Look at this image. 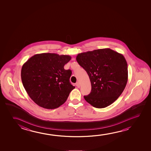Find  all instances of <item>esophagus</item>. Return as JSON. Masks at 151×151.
I'll return each instance as SVG.
<instances>
[{
	"label": "esophagus",
	"mask_w": 151,
	"mask_h": 151,
	"mask_svg": "<svg viewBox=\"0 0 151 151\" xmlns=\"http://www.w3.org/2000/svg\"><path fill=\"white\" fill-rule=\"evenodd\" d=\"M76 86L77 87H80V84H79V82H77L76 83Z\"/></svg>",
	"instance_id": "obj_1"
}]
</instances>
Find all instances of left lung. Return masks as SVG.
I'll return each instance as SVG.
<instances>
[{
    "label": "left lung",
    "instance_id": "left-lung-1",
    "mask_svg": "<svg viewBox=\"0 0 151 151\" xmlns=\"http://www.w3.org/2000/svg\"><path fill=\"white\" fill-rule=\"evenodd\" d=\"M77 62L89 76L91 92L84 99L93 106L105 108L121 95L128 80L127 64L123 55L110 48L77 55Z\"/></svg>",
    "mask_w": 151,
    "mask_h": 151
}]
</instances>
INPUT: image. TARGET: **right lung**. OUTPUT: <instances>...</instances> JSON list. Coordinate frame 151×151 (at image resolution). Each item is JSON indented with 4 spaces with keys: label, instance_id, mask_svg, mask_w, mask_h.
Instances as JSON below:
<instances>
[{
    "label": "right lung",
    "instance_id": "obj_1",
    "mask_svg": "<svg viewBox=\"0 0 151 151\" xmlns=\"http://www.w3.org/2000/svg\"><path fill=\"white\" fill-rule=\"evenodd\" d=\"M70 60L69 55L42 53L34 55L22 65L23 86L38 106L52 109L66 101L75 88L69 82L72 71L64 68Z\"/></svg>",
    "mask_w": 151,
    "mask_h": 151
}]
</instances>
